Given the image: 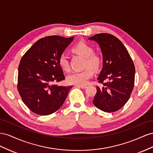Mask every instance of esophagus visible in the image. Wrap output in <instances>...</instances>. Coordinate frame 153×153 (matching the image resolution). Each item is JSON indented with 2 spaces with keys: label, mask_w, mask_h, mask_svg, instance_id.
Instances as JSON below:
<instances>
[{
  "label": "esophagus",
  "mask_w": 153,
  "mask_h": 153,
  "mask_svg": "<svg viewBox=\"0 0 153 153\" xmlns=\"http://www.w3.org/2000/svg\"><path fill=\"white\" fill-rule=\"evenodd\" d=\"M76 87H78V88H81L82 89H85L86 88V86L84 85H76Z\"/></svg>",
  "instance_id": "34e87169"
}]
</instances>
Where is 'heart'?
<instances>
[{
  "label": "heart",
  "mask_w": 153,
  "mask_h": 153,
  "mask_svg": "<svg viewBox=\"0 0 153 153\" xmlns=\"http://www.w3.org/2000/svg\"><path fill=\"white\" fill-rule=\"evenodd\" d=\"M72 51L85 58L84 67H87L82 71H76L70 73L67 76V81L71 84L76 85H85L88 80L93 76L94 71H98L101 67L102 58L99 54L95 53L94 49L88 43L80 41L76 43L72 47ZM59 67L63 71L69 69V63L68 56L65 52L60 54L58 58ZM91 68H89L88 67Z\"/></svg>",
  "instance_id": "1"
}]
</instances>
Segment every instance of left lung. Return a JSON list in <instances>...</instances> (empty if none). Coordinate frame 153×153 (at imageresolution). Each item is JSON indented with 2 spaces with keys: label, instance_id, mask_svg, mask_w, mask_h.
Here are the masks:
<instances>
[{
  "label": "left lung",
  "instance_id": "obj_1",
  "mask_svg": "<svg viewBox=\"0 0 153 153\" xmlns=\"http://www.w3.org/2000/svg\"><path fill=\"white\" fill-rule=\"evenodd\" d=\"M88 39L98 43L103 59L97 78L102 85L101 88L97 86L93 103L103 111H118L128 102L133 89L135 68L133 60L123 43L112 34H96Z\"/></svg>",
  "mask_w": 153,
  "mask_h": 153
}]
</instances>
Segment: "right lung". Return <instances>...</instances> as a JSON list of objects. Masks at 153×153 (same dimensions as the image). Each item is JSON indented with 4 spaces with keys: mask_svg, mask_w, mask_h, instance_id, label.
<instances>
[{
    "mask_svg": "<svg viewBox=\"0 0 153 153\" xmlns=\"http://www.w3.org/2000/svg\"><path fill=\"white\" fill-rule=\"evenodd\" d=\"M73 40L74 36L41 38L20 60L17 88L24 104L36 114L48 115L57 111L72 88L54 83L65 79L58 58Z\"/></svg>",
    "mask_w": 153,
    "mask_h": 153,
    "instance_id": "1",
    "label": "right lung"
}]
</instances>
